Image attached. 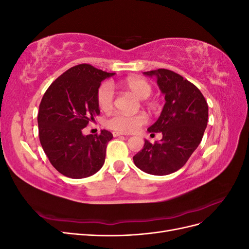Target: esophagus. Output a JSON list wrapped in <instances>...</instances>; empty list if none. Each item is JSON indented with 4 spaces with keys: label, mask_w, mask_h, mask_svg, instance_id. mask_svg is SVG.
<instances>
[{
    "label": "esophagus",
    "mask_w": 249,
    "mask_h": 249,
    "mask_svg": "<svg viewBox=\"0 0 249 249\" xmlns=\"http://www.w3.org/2000/svg\"><path fill=\"white\" fill-rule=\"evenodd\" d=\"M112 134H113V136H114V137H117V136H123V135H125V134H124V133L116 132V131H114V132H113Z\"/></svg>",
    "instance_id": "obj_1"
}]
</instances>
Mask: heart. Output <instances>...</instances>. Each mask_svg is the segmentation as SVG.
<instances>
[{
  "instance_id": "1",
  "label": "heart",
  "mask_w": 249,
  "mask_h": 249,
  "mask_svg": "<svg viewBox=\"0 0 249 249\" xmlns=\"http://www.w3.org/2000/svg\"><path fill=\"white\" fill-rule=\"evenodd\" d=\"M123 86L141 100H145L153 92V87L145 79L139 77H130L123 81ZM97 105L102 111H109L114 105V90L109 83H103L97 90ZM145 113H138L135 115H127L124 113H114L106 120V125L111 130L120 133H134L147 123Z\"/></svg>"
}]
</instances>
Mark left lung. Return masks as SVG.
Returning a JSON list of instances; mask_svg holds the SVG:
<instances>
[{
	"label": "left lung",
	"mask_w": 249,
	"mask_h": 249,
	"mask_svg": "<svg viewBox=\"0 0 249 249\" xmlns=\"http://www.w3.org/2000/svg\"><path fill=\"white\" fill-rule=\"evenodd\" d=\"M155 76L165 103L160 117L147 131L163 138L133 157L136 166L149 175L166 176L182 168L202 139L208 124V104L200 90L180 74L165 69L143 72Z\"/></svg>",
	"instance_id": "8db88e82"
}]
</instances>
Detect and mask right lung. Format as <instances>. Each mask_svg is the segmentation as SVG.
Wrapping results in <instances>:
<instances>
[{
  "mask_svg": "<svg viewBox=\"0 0 249 249\" xmlns=\"http://www.w3.org/2000/svg\"><path fill=\"white\" fill-rule=\"evenodd\" d=\"M113 74L86 63L72 66L42 96L37 115L39 140L51 164L67 178L90 177L104 165L113 135L103 130L84 136L82 130L100 114L97 90Z\"/></svg>",
  "mask_w": 249,
  "mask_h": 249,
  "instance_id": "add662e5",
  "label": "right lung"
}]
</instances>
